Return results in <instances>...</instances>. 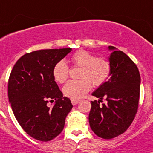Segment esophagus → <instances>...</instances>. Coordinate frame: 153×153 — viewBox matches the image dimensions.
Returning a JSON list of instances; mask_svg holds the SVG:
<instances>
[{"label":"esophagus","instance_id":"34e87169","mask_svg":"<svg viewBox=\"0 0 153 153\" xmlns=\"http://www.w3.org/2000/svg\"><path fill=\"white\" fill-rule=\"evenodd\" d=\"M79 102H80V100H79V99H74V98H72V99H71L72 104L74 105H77Z\"/></svg>","mask_w":153,"mask_h":153}]
</instances>
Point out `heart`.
<instances>
[{
	"label": "heart",
	"mask_w": 153,
	"mask_h": 153,
	"mask_svg": "<svg viewBox=\"0 0 153 153\" xmlns=\"http://www.w3.org/2000/svg\"><path fill=\"white\" fill-rule=\"evenodd\" d=\"M75 66L81 67L79 80H70L64 86L63 93L66 97L76 99L81 98L91 90L92 84L98 87L108 80L112 72L108 59L96 55L85 50L75 52L71 58ZM69 68L64 60H60L53 68V76L57 82L63 84L69 77Z\"/></svg>",
	"instance_id": "b5f03b06"
}]
</instances>
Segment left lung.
<instances>
[{
	"instance_id": "obj_1",
	"label": "left lung",
	"mask_w": 153,
	"mask_h": 153,
	"mask_svg": "<svg viewBox=\"0 0 153 153\" xmlns=\"http://www.w3.org/2000/svg\"><path fill=\"white\" fill-rule=\"evenodd\" d=\"M112 51L108 60L112 65L111 77L101 85L91 102L89 123L98 137L111 139L124 133L133 122L138 108L141 76L137 65L123 51L108 46ZM103 98L105 104L100 105Z\"/></svg>"
}]
</instances>
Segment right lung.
<instances>
[{"label":"right lung","mask_w":153,"mask_h":153,"mask_svg":"<svg viewBox=\"0 0 153 153\" xmlns=\"http://www.w3.org/2000/svg\"><path fill=\"white\" fill-rule=\"evenodd\" d=\"M71 51L68 48L26 53L10 74L7 92L14 115L22 129L39 141L48 142L59 135L73 108L53 76L55 64ZM49 101L55 105L48 107Z\"/></svg>","instance_id":"add662e5"}]
</instances>
